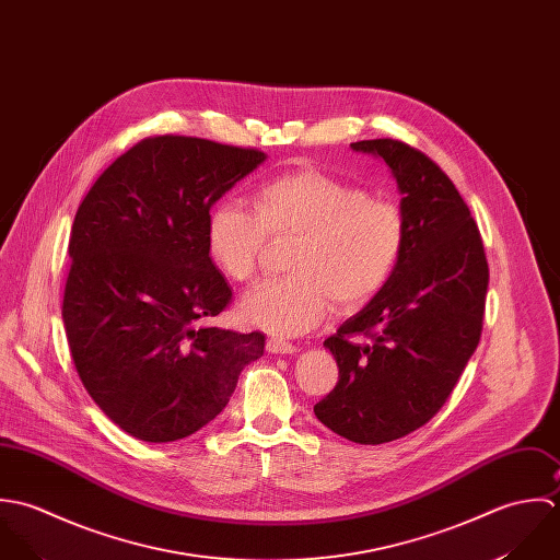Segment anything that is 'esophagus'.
<instances>
[{
    "mask_svg": "<svg viewBox=\"0 0 560 560\" xmlns=\"http://www.w3.org/2000/svg\"><path fill=\"white\" fill-rule=\"evenodd\" d=\"M266 350H268L270 354H294L299 348H296L294 343L281 339V337H270V339L266 341Z\"/></svg>",
    "mask_w": 560,
    "mask_h": 560,
    "instance_id": "34e87169",
    "label": "esophagus"
}]
</instances>
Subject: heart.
Instances as JSON below:
<instances>
[{"mask_svg": "<svg viewBox=\"0 0 560 560\" xmlns=\"http://www.w3.org/2000/svg\"><path fill=\"white\" fill-rule=\"evenodd\" d=\"M266 237L294 242L292 277L250 290L240 318L275 336H301L327 314L331 299L352 310L394 275L407 242L402 210L316 171L261 184L253 208L219 203L208 221V253L224 277L250 281Z\"/></svg>", "mask_w": 560, "mask_h": 560, "instance_id": "1", "label": "heart"}]
</instances>
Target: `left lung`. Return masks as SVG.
Listing matches in <instances>:
<instances>
[{"label":"left lung","instance_id":"8db88e82","mask_svg":"<svg viewBox=\"0 0 560 560\" xmlns=\"http://www.w3.org/2000/svg\"><path fill=\"white\" fill-rule=\"evenodd\" d=\"M350 149L387 164L407 242L392 279L325 339L339 381L314 413L337 435L376 446L444 407L480 341L489 266L469 208L433 160L392 138Z\"/></svg>","mask_w":560,"mask_h":560}]
</instances>
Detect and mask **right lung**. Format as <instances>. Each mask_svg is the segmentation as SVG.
Listing matches in <instances>:
<instances>
[{"label":"right lung","instance_id":"right-lung-1","mask_svg":"<svg viewBox=\"0 0 560 560\" xmlns=\"http://www.w3.org/2000/svg\"><path fill=\"white\" fill-rule=\"evenodd\" d=\"M264 162L261 151L203 138H147L78 208L65 331L86 392L136 440L201 431L264 354V334L208 325L231 301L208 253L210 210Z\"/></svg>","mask_w":560,"mask_h":560}]
</instances>
